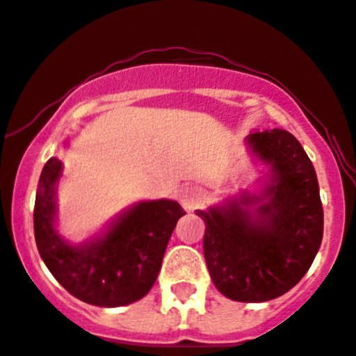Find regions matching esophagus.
I'll list each match as a JSON object with an SVG mask.
<instances>
[{
    "label": "esophagus",
    "mask_w": 356,
    "mask_h": 356,
    "mask_svg": "<svg viewBox=\"0 0 356 356\" xmlns=\"http://www.w3.org/2000/svg\"><path fill=\"white\" fill-rule=\"evenodd\" d=\"M179 200H181V203L184 209L191 210L198 205L200 191L195 188V186H188V188L181 189V193H179Z\"/></svg>",
    "instance_id": "1"
}]
</instances>
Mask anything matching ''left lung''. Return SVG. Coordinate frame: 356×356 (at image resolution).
<instances>
[{
	"label": "left lung",
	"mask_w": 356,
	"mask_h": 356,
	"mask_svg": "<svg viewBox=\"0 0 356 356\" xmlns=\"http://www.w3.org/2000/svg\"><path fill=\"white\" fill-rule=\"evenodd\" d=\"M248 146L271 165L270 202H231L220 209L196 210L205 222L203 254L210 278L220 294L240 302L280 298L309 270L323 234V209L312 160L299 140L273 129L248 136Z\"/></svg>",
	"instance_id": "obj_1"
}]
</instances>
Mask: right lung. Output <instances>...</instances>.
I'll list each match as a JSON object with an SVG mask.
<instances>
[{
  "instance_id": "right-lung-1",
  "label": "right lung",
  "mask_w": 356,
  "mask_h": 356,
  "mask_svg": "<svg viewBox=\"0 0 356 356\" xmlns=\"http://www.w3.org/2000/svg\"><path fill=\"white\" fill-rule=\"evenodd\" d=\"M60 170L58 158H50L38 182L34 238L41 259L55 280L83 302L115 308L139 301L153 287L172 231L186 212L172 200L143 202L101 240L71 247L54 227Z\"/></svg>"
}]
</instances>
